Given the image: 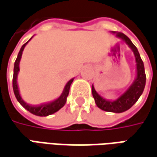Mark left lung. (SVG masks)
<instances>
[{"mask_svg": "<svg viewBox=\"0 0 157 157\" xmlns=\"http://www.w3.org/2000/svg\"><path fill=\"white\" fill-rule=\"evenodd\" d=\"M111 33L115 34L117 37L123 40L133 52L135 61H136V78L134 81L132 82V84L130 85V87L115 100H107L101 97L96 91L93 85L92 96L95 99V102L97 106L101 110H104L107 112H113V113H122L128 110L134 105L136 101L138 100V98L142 95L144 86H145L146 76H145V72H144V62L136 46L132 43V41L125 34H123L121 32L111 31Z\"/></svg>", "mask_w": 157, "mask_h": 157, "instance_id": "obj_1", "label": "left lung"}]
</instances>
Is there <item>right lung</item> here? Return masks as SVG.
I'll use <instances>...</instances> for the list:
<instances>
[{
    "instance_id": "1",
    "label": "right lung",
    "mask_w": 157,
    "mask_h": 157,
    "mask_svg": "<svg viewBox=\"0 0 157 157\" xmlns=\"http://www.w3.org/2000/svg\"><path fill=\"white\" fill-rule=\"evenodd\" d=\"M31 38L21 47L19 54H18V56H17V59L15 60L14 68H13V92H14V95L16 98H17V100L25 109L28 110L30 113H33L35 115H37V116H48V115L53 114V113H55L57 111H59L66 104L67 98L68 94H69L70 86L72 85L73 78L70 79L66 84L61 95L57 99L54 100V101L42 103V104H39V105H30V104H28V103H26L25 101H24L23 98L21 97L20 93H19V86H18L17 79H18V74H19V62H20V60H21V56H22L24 48L26 46V44L31 41Z\"/></svg>"
}]
</instances>
